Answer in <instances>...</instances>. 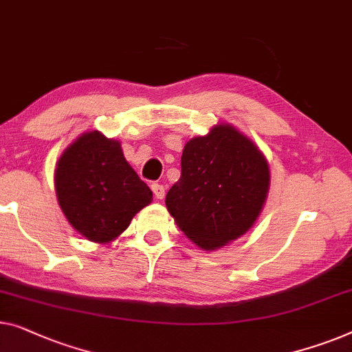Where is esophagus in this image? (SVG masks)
<instances>
[{"label": "esophagus", "mask_w": 352, "mask_h": 352, "mask_svg": "<svg viewBox=\"0 0 352 352\" xmlns=\"http://www.w3.org/2000/svg\"><path fill=\"white\" fill-rule=\"evenodd\" d=\"M152 192H154V195H155V198H159V200H162V198L165 197V186H162V184H152Z\"/></svg>", "instance_id": "1"}]
</instances>
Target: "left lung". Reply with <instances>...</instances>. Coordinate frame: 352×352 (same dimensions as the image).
Here are the masks:
<instances>
[{"mask_svg": "<svg viewBox=\"0 0 352 352\" xmlns=\"http://www.w3.org/2000/svg\"><path fill=\"white\" fill-rule=\"evenodd\" d=\"M268 186V164L256 144L233 126L217 125L184 146L181 177L165 203L184 235L212 251L252 227Z\"/></svg>", "mask_w": 352, "mask_h": 352, "instance_id": "1", "label": "left lung"}]
</instances>
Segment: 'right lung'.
<instances>
[{
	"label": "right lung",
	"mask_w": 352,
	"mask_h": 352,
	"mask_svg": "<svg viewBox=\"0 0 352 352\" xmlns=\"http://www.w3.org/2000/svg\"><path fill=\"white\" fill-rule=\"evenodd\" d=\"M58 205L80 235L95 243L119 236L152 201V192L122 154L120 144L100 131L76 140L55 168Z\"/></svg>",
	"instance_id": "1"
}]
</instances>
